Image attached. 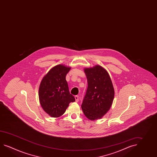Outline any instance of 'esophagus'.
<instances>
[{"label":"esophagus","mask_w":157,"mask_h":157,"mask_svg":"<svg viewBox=\"0 0 157 157\" xmlns=\"http://www.w3.org/2000/svg\"><path fill=\"white\" fill-rule=\"evenodd\" d=\"M75 101L76 102H78L79 101V96H75Z\"/></svg>","instance_id":"esophagus-1"}]
</instances>
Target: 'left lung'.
<instances>
[{"mask_svg": "<svg viewBox=\"0 0 157 157\" xmlns=\"http://www.w3.org/2000/svg\"><path fill=\"white\" fill-rule=\"evenodd\" d=\"M88 88L82 104L84 114L91 121L101 119L112 106L114 89L108 71L96 65L86 67Z\"/></svg>", "mask_w": 157, "mask_h": 157, "instance_id": "left-lung-1", "label": "left lung"}]
</instances>
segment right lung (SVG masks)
<instances>
[{
  "mask_svg": "<svg viewBox=\"0 0 157 157\" xmlns=\"http://www.w3.org/2000/svg\"><path fill=\"white\" fill-rule=\"evenodd\" d=\"M71 67L59 64L53 67L43 78L39 88V99L44 111L53 118L64 114L69 105L75 101L69 92L66 75Z\"/></svg>",
  "mask_w": 157,
  "mask_h": 157,
  "instance_id": "add662e5",
  "label": "right lung"
}]
</instances>
